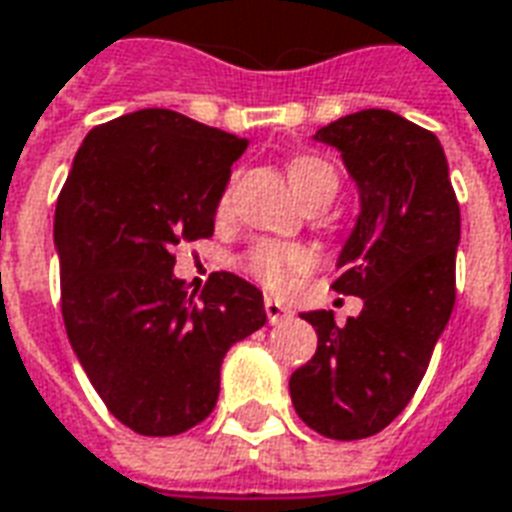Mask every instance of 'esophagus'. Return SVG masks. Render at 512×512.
Returning a JSON list of instances; mask_svg holds the SVG:
<instances>
[{
  "instance_id": "obj_1",
  "label": "esophagus",
  "mask_w": 512,
  "mask_h": 512,
  "mask_svg": "<svg viewBox=\"0 0 512 512\" xmlns=\"http://www.w3.org/2000/svg\"><path fill=\"white\" fill-rule=\"evenodd\" d=\"M266 314H268V323H282L290 317V309L285 304H279L274 298H266Z\"/></svg>"
}]
</instances>
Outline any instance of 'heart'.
Listing matches in <instances>:
<instances>
[{"label": "heart", "instance_id": "1", "mask_svg": "<svg viewBox=\"0 0 512 512\" xmlns=\"http://www.w3.org/2000/svg\"><path fill=\"white\" fill-rule=\"evenodd\" d=\"M290 184L298 192V198H306L309 192L320 187H336V170L314 154L293 157L287 165ZM219 211H225V200L219 203ZM312 263V255L298 244H255L244 257L246 271L257 276L268 287H282L293 274L304 271Z\"/></svg>", "mask_w": 512, "mask_h": 512}]
</instances>
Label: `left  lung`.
I'll list each match as a JSON object with an SVG mask.
<instances>
[{
  "mask_svg": "<svg viewBox=\"0 0 512 512\" xmlns=\"http://www.w3.org/2000/svg\"><path fill=\"white\" fill-rule=\"evenodd\" d=\"M339 149L361 211L344 241L333 290L358 295L347 325L304 312L317 331L312 361L295 369L298 418L328 439L382 431L410 404L456 304L461 211L434 132L382 108L350 113L314 132Z\"/></svg>",
  "mask_w": 512,
  "mask_h": 512,
  "instance_id": "obj_1",
  "label": "left lung"
}]
</instances>
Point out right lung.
<instances>
[{
  "label": "right lung",
  "mask_w": 512,
  "mask_h": 512,
  "mask_svg": "<svg viewBox=\"0 0 512 512\" xmlns=\"http://www.w3.org/2000/svg\"><path fill=\"white\" fill-rule=\"evenodd\" d=\"M246 140L143 108L94 127L56 200L62 317L113 418L173 437L214 410L225 352L266 325L263 293L214 274L189 293L173 249L214 233Z\"/></svg>",
  "instance_id": "right-lung-1"
}]
</instances>
